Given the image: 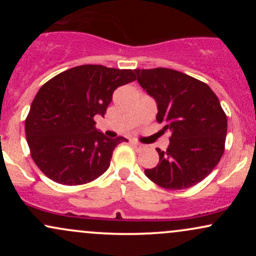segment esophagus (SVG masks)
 I'll use <instances>...</instances> for the list:
<instances>
[{
    "label": "esophagus",
    "mask_w": 256,
    "mask_h": 256,
    "mask_svg": "<svg viewBox=\"0 0 256 256\" xmlns=\"http://www.w3.org/2000/svg\"><path fill=\"white\" fill-rule=\"evenodd\" d=\"M131 144H132V146H134V148L136 149V150H138V152H140V150H143V149H144V146L140 144V143H138L137 140H131Z\"/></svg>",
    "instance_id": "34e87169"
}]
</instances>
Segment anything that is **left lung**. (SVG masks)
<instances>
[{
  "label": "left lung",
  "mask_w": 256,
  "mask_h": 256,
  "mask_svg": "<svg viewBox=\"0 0 256 256\" xmlns=\"http://www.w3.org/2000/svg\"><path fill=\"white\" fill-rule=\"evenodd\" d=\"M137 80L158 104L156 122L171 132L158 166L144 170L158 186L188 189L207 177L225 150L228 118L204 82L170 68L136 70Z\"/></svg>",
  "instance_id": "left-lung-1"
}]
</instances>
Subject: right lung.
<instances>
[{
  "label": "right lung",
  "mask_w": 256,
  "mask_h": 256,
  "mask_svg": "<svg viewBox=\"0 0 256 256\" xmlns=\"http://www.w3.org/2000/svg\"><path fill=\"white\" fill-rule=\"evenodd\" d=\"M136 80L132 70L82 64L43 84L25 119L31 158L52 180L82 185L110 167L113 150L124 137L108 138L95 128L116 88Z\"/></svg>",
  "instance_id": "obj_1"
}]
</instances>
